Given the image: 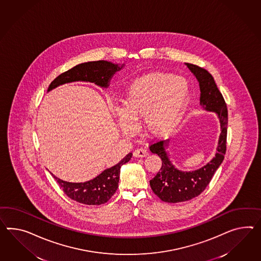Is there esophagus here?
Returning <instances> with one entry per match:
<instances>
[{
    "label": "esophagus",
    "mask_w": 261,
    "mask_h": 261,
    "mask_svg": "<svg viewBox=\"0 0 261 261\" xmlns=\"http://www.w3.org/2000/svg\"><path fill=\"white\" fill-rule=\"evenodd\" d=\"M147 155H148V152H147L146 149H144V148H137V149H135V150H134V157L143 158V157H146Z\"/></svg>",
    "instance_id": "1"
}]
</instances>
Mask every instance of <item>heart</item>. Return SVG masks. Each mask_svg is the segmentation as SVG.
<instances>
[{"label":"heart","mask_w":261,"mask_h":261,"mask_svg":"<svg viewBox=\"0 0 261 261\" xmlns=\"http://www.w3.org/2000/svg\"><path fill=\"white\" fill-rule=\"evenodd\" d=\"M189 86L182 76L167 73H150L127 88L123 109L116 110L121 130L133 134L136 124L144 119L148 135L161 136L170 132L185 114Z\"/></svg>","instance_id":"1"}]
</instances>
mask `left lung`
<instances>
[{
    "label": "left lung",
    "mask_w": 261,
    "mask_h": 261,
    "mask_svg": "<svg viewBox=\"0 0 261 261\" xmlns=\"http://www.w3.org/2000/svg\"><path fill=\"white\" fill-rule=\"evenodd\" d=\"M187 66L199 81L201 106L204 110L218 114L221 133L217 147L218 152L214 158L206 166L191 172L178 170L171 164L166 151L168 140L157 141L149 146L150 151L157 154L162 160L160 171L149 180V185L154 194L165 202L189 201L199 196L209 185L226 152L228 111L225 100L208 71L191 63H187Z\"/></svg>",
    "instance_id": "8db88e82"
}]
</instances>
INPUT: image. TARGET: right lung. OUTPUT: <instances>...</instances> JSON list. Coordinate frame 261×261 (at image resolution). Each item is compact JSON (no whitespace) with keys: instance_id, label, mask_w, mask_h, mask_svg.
I'll return each mask as SVG.
<instances>
[{"instance_id":"obj_1","label":"right lung","mask_w":261,"mask_h":261,"mask_svg":"<svg viewBox=\"0 0 261 261\" xmlns=\"http://www.w3.org/2000/svg\"><path fill=\"white\" fill-rule=\"evenodd\" d=\"M122 68L123 66L120 67L117 64L104 60L81 63L57 76L49 85L48 91L74 81H88L100 87L107 88L112 76ZM132 157L133 154H127L118 164L105 169L94 179L85 182H69L60 180L56 176L54 178L70 199L87 205H100L107 202L116 192L121 167L130 160Z\"/></svg>"}]
</instances>
